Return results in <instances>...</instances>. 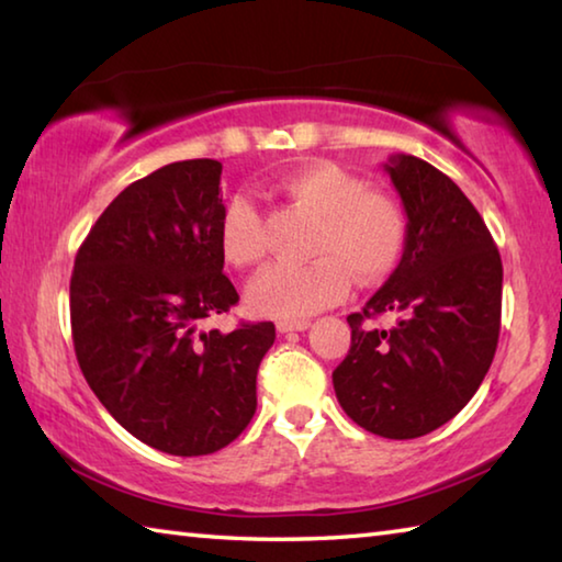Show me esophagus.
I'll use <instances>...</instances> for the list:
<instances>
[{
  "label": "esophagus",
  "instance_id": "34e87169",
  "mask_svg": "<svg viewBox=\"0 0 562 562\" xmlns=\"http://www.w3.org/2000/svg\"><path fill=\"white\" fill-rule=\"evenodd\" d=\"M310 327L307 319H280L278 322V331L288 335V331H304Z\"/></svg>",
  "mask_w": 562,
  "mask_h": 562
}]
</instances>
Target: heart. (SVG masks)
I'll return each instance as SVG.
<instances>
[{
  "label": "heart",
  "mask_w": 562,
  "mask_h": 562,
  "mask_svg": "<svg viewBox=\"0 0 562 562\" xmlns=\"http://www.w3.org/2000/svg\"><path fill=\"white\" fill-rule=\"evenodd\" d=\"M284 193L317 221L304 265H272L250 284V304L262 315L307 317L339 302L349 280L359 288L382 282L402 262L408 221L394 195L369 190L335 164H315L284 180ZM221 250L235 268L265 258L262 215L250 195H235L221 217Z\"/></svg>",
  "instance_id": "b5f03b06"
}]
</instances>
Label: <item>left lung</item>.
Returning <instances> with one entry per match:
<instances>
[{
  "instance_id": "8db88e82",
  "label": "left lung",
  "mask_w": 562,
  "mask_h": 562,
  "mask_svg": "<svg viewBox=\"0 0 562 562\" xmlns=\"http://www.w3.org/2000/svg\"><path fill=\"white\" fill-rule=\"evenodd\" d=\"M384 170L406 211V250L384 288L347 317L351 347L331 382L361 429L416 439L459 414L488 372L503 265L483 217L449 176L404 154ZM379 314L397 322L374 328Z\"/></svg>"
}]
</instances>
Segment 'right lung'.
I'll return each mask as SVG.
<instances>
[{"mask_svg": "<svg viewBox=\"0 0 562 562\" xmlns=\"http://www.w3.org/2000/svg\"><path fill=\"white\" fill-rule=\"evenodd\" d=\"M223 166L178 160L113 198L71 274V337L91 392L128 434L173 456L225 449L258 408L272 322L201 329L237 304L221 250Z\"/></svg>", "mask_w": 562, "mask_h": 562, "instance_id": "add662e5", "label": "right lung"}]
</instances>
